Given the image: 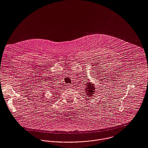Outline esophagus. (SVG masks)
Masks as SVG:
<instances>
[{
	"instance_id": "34e87169",
	"label": "esophagus",
	"mask_w": 148,
	"mask_h": 148,
	"mask_svg": "<svg viewBox=\"0 0 148 148\" xmlns=\"http://www.w3.org/2000/svg\"><path fill=\"white\" fill-rule=\"evenodd\" d=\"M72 86H73L72 84H68L66 85V87H67V88H68V89H72Z\"/></svg>"
}]
</instances>
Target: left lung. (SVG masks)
<instances>
[{"label": "left lung", "mask_w": 148, "mask_h": 148, "mask_svg": "<svg viewBox=\"0 0 148 148\" xmlns=\"http://www.w3.org/2000/svg\"><path fill=\"white\" fill-rule=\"evenodd\" d=\"M86 91L87 92V96H88L89 98L92 97V96L93 95V94H95V89L94 86L91 84V82H87V84H86ZM86 95V94H85ZM87 96L86 95V97H87Z\"/></svg>", "instance_id": "1"}]
</instances>
